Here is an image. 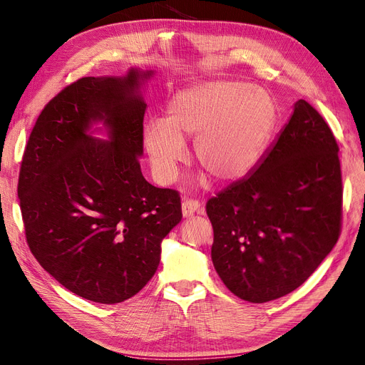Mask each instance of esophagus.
Here are the masks:
<instances>
[{
	"label": "esophagus",
	"mask_w": 365,
	"mask_h": 365,
	"mask_svg": "<svg viewBox=\"0 0 365 365\" xmlns=\"http://www.w3.org/2000/svg\"><path fill=\"white\" fill-rule=\"evenodd\" d=\"M195 213H202V207H201L200 201L185 198L183 202H182V215H183V217H190V216H194Z\"/></svg>",
	"instance_id": "obj_1"
}]
</instances>
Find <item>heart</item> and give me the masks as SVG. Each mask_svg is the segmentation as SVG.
Returning a JSON list of instances; mask_svg holds the SVG:
<instances>
[{"label":"heart","instance_id":"heart-1","mask_svg":"<svg viewBox=\"0 0 365 365\" xmlns=\"http://www.w3.org/2000/svg\"><path fill=\"white\" fill-rule=\"evenodd\" d=\"M269 94L248 84L208 81L185 88L168 102L164 121L143 128V146L163 183L176 179L185 139L197 138V164L217 183L245 176L259 160L275 124Z\"/></svg>","mask_w":365,"mask_h":365}]
</instances>
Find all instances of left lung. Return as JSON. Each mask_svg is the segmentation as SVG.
<instances>
[{"mask_svg":"<svg viewBox=\"0 0 365 365\" xmlns=\"http://www.w3.org/2000/svg\"><path fill=\"white\" fill-rule=\"evenodd\" d=\"M293 109L252 175L205 204L215 269L229 290L252 303L296 290L341 231L339 145L314 106L300 99Z\"/></svg>","mask_w":365,"mask_h":365,"instance_id":"obj_1","label":"left lung"}]
</instances>
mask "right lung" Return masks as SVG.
Masks as SVG:
<instances>
[{
  "mask_svg": "<svg viewBox=\"0 0 365 365\" xmlns=\"http://www.w3.org/2000/svg\"><path fill=\"white\" fill-rule=\"evenodd\" d=\"M86 76L44 106L19 173L26 242L44 269L87 300L113 304L138 294L160 264L161 241L182 220L180 195L142 175L140 81ZM105 120L111 140L86 131Z\"/></svg>",
  "mask_w": 365,
  "mask_h": 365,
  "instance_id": "add662e5",
  "label": "right lung"
}]
</instances>
